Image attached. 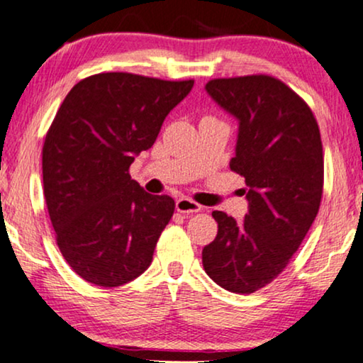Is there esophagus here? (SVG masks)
Returning <instances> with one entry per match:
<instances>
[{"instance_id":"1","label":"esophagus","mask_w":363,"mask_h":363,"mask_svg":"<svg viewBox=\"0 0 363 363\" xmlns=\"http://www.w3.org/2000/svg\"><path fill=\"white\" fill-rule=\"evenodd\" d=\"M176 209L179 211V213L192 214V213H199L201 206L194 203L192 199H187V197H181V199L176 201Z\"/></svg>"}]
</instances>
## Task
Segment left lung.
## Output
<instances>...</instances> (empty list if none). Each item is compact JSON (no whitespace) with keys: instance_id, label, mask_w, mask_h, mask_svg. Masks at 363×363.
Masks as SVG:
<instances>
[{"instance_id":"8db88e82","label":"left lung","mask_w":363,"mask_h":363,"mask_svg":"<svg viewBox=\"0 0 363 363\" xmlns=\"http://www.w3.org/2000/svg\"><path fill=\"white\" fill-rule=\"evenodd\" d=\"M206 91L238 121L231 171L245 177L247 214L213 211L214 241L203 266L224 290L253 293L286 268L318 214L323 149L308 105L283 82L247 75L208 82Z\"/></svg>"}]
</instances>
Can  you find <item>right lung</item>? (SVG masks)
<instances>
[{"instance_id": "right-lung-1", "label": "right lung", "mask_w": 363, "mask_h": 363, "mask_svg": "<svg viewBox=\"0 0 363 363\" xmlns=\"http://www.w3.org/2000/svg\"><path fill=\"white\" fill-rule=\"evenodd\" d=\"M194 80L110 72L82 80L60 105L43 145V192L57 245L85 281L113 288L140 277L174 214V199L128 174Z\"/></svg>"}]
</instances>
